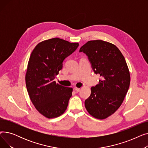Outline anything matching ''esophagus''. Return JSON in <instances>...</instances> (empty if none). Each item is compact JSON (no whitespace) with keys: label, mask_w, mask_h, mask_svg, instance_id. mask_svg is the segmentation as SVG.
Here are the masks:
<instances>
[{"label":"esophagus","mask_w":148,"mask_h":148,"mask_svg":"<svg viewBox=\"0 0 148 148\" xmlns=\"http://www.w3.org/2000/svg\"><path fill=\"white\" fill-rule=\"evenodd\" d=\"M74 90L76 92H79L80 91V88H77V87H75V88H74Z\"/></svg>","instance_id":"esophagus-1"}]
</instances>
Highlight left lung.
<instances>
[{
	"label": "left lung",
	"mask_w": 148,
	"mask_h": 148,
	"mask_svg": "<svg viewBox=\"0 0 148 148\" xmlns=\"http://www.w3.org/2000/svg\"><path fill=\"white\" fill-rule=\"evenodd\" d=\"M88 56L96 74L101 79L85 101L88 113L98 119L113 114L122 104L130 84V74L125 58L113 44L92 40L80 49Z\"/></svg>",
	"instance_id": "obj_1"
}]
</instances>
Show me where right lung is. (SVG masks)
Masks as SVG:
<instances>
[{"mask_svg":"<svg viewBox=\"0 0 148 148\" xmlns=\"http://www.w3.org/2000/svg\"><path fill=\"white\" fill-rule=\"evenodd\" d=\"M79 45L54 38L38 43L30 54L25 76L27 90L36 109L47 118L59 117L66 110L73 89L61 86L54 79L64 60Z\"/></svg>","mask_w":148,"mask_h":148,"instance_id":"add662e5","label":"right lung"}]
</instances>
